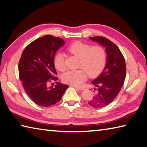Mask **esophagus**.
Returning a JSON list of instances; mask_svg holds the SVG:
<instances>
[{
  "label": "esophagus",
  "instance_id": "34e87169",
  "mask_svg": "<svg viewBox=\"0 0 147 147\" xmlns=\"http://www.w3.org/2000/svg\"><path fill=\"white\" fill-rule=\"evenodd\" d=\"M74 88H75L77 89H79V90H80V91H82L84 89V88H82V87H78V86H74Z\"/></svg>",
  "mask_w": 147,
  "mask_h": 147
}]
</instances>
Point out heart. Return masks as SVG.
I'll list each match as a JSON object with an SVG mask.
<instances>
[{
	"instance_id": "heart-1",
	"label": "heart",
	"mask_w": 147,
	"mask_h": 147,
	"mask_svg": "<svg viewBox=\"0 0 147 147\" xmlns=\"http://www.w3.org/2000/svg\"><path fill=\"white\" fill-rule=\"evenodd\" d=\"M67 50L69 53L80 58L78 67L81 69L65 73L62 76V80L65 83L80 86L86 78L87 74L91 78H95L105 67L107 54L106 50L100 45L92 46L89 43L77 41L71 44ZM53 61L57 70H65V65L63 54H56Z\"/></svg>"
}]
</instances>
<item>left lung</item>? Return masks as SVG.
<instances>
[{"mask_svg":"<svg viewBox=\"0 0 147 147\" xmlns=\"http://www.w3.org/2000/svg\"><path fill=\"white\" fill-rule=\"evenodd\" d=\"M90 39L105 47L107 61L105 68L97 78L92 81L96 87L93 98L88 102L91 106L102 108L112 102L119 94L126 78V63L118 47L108 39L101 36L91 37Z\"/></svg>","mask_w":147,"mask_h":147,"instance_id":"8db88e82","label":"left lung"}]
</instances>
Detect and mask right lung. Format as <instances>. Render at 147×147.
<instances>
[{
    "label": "right lung",
    "instance_id": "1",
    "mask_svg": "<svg viewBox=\"0 0 147 147\" xmlns=\"http://www.w3.org/2000/svg\"><path fill=\"white\" fill-rule=\"evenodd\" d=\"M65 41L60 38L47 35L27 45L19 62V78L29 97L38 105L49 107L61 100L67 85L57 82L48 88L51 80L58 78L54 57Z\"/></svg>",
    "mask_w": 147,
    "mask_h": 147
}]
</instances>
